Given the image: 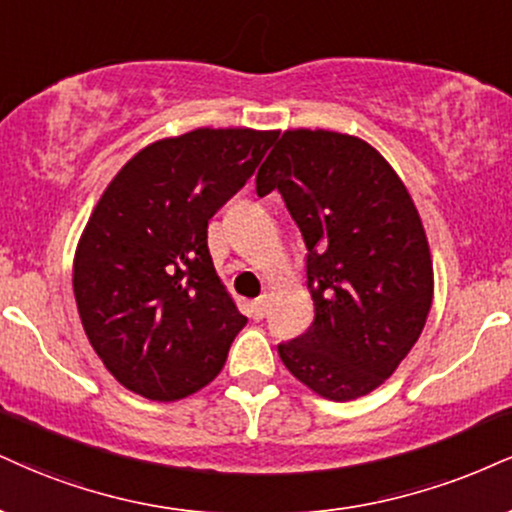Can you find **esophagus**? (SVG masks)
Masks as SVG:
<instances>
[{
	"mask_svg": "<svg viewBox=\"0 0 512 512\" xmlns=\"http://www.w3.org/2000/svg\"><path fill=\"white\" fill-rule=\"evenodd\" d=\"M264 312H267V295H260L257 300H252V319H260L264 317Z\"/></svg>",
	"mask_w": 512,
	"mask_h": 512,
	"instance_id": "1",
	"label": "esophagus"
}]
</instances>
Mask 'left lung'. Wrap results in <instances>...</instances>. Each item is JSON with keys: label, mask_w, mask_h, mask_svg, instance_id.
<instances>
[{"label": "left lung", "mask_w": 512, "mask_h": 512, "mask_svg": "<svg viewBox=\"0 0 512 512\" xmlns=\"http://www.w3.org/2000/svg\"><path fill=\"white\" fill-rule=\"evenodd\" d=\"M279 190L307 248L315 322L279 343L295 379L329 400L367 396L420 338L434 272L420 214L396 171L365 140L286 131L257 171Z\"/></svg>", "instance_id": "8db88e82"}]
</instances>
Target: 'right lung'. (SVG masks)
<instances>
[{"label":"right lung","instance_id":"obj_1","mask_svg":"<svg viewBox=\"0 0 512 512\" xmlns=\"http://www.w3.org/2000/svg\"><path fill=\"white\" fill-rule=\"evenodd\" d=\"M276 135L197 128L159 140L97 202L76 250L73 293L90 346L128 391L178 400L224 367L248 317L214 272L207 224Z\"/></svg>","mask_w":512,"mask_h":512}]
</instances>
